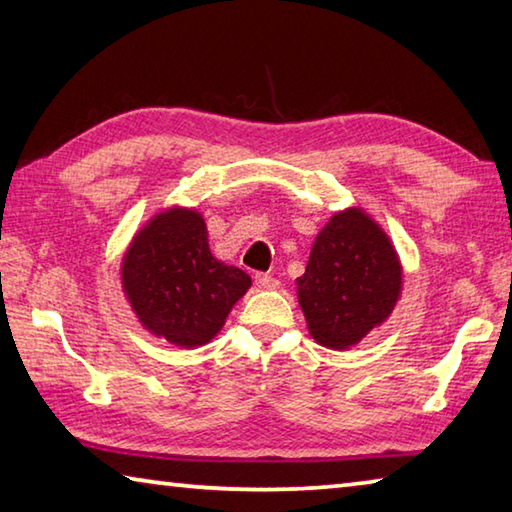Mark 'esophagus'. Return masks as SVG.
Returning a JSON list of instances; mask_svg holds the SVG:
<instances>
[{
	"mask_svg": "<svg viewBox=\"0 0 512 512\" xmlns=\"http://www.w3.org/2000/svg\"><path fill=\"white\" fill-rule=\"evenodd\" d=\"M255 284H257L259 288H275L280 282H277V277L268 275V273H257V275H255Z\"/></svg>",
	"mask_w": 512,
	"mask_h": 512,
	"instance_id": "esophagus-1",
	"label": "esophagus"
}]
</instances>
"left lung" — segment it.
Returning a JSON list of instances; mask_svg holds the SVG:
<instances>
[{
	"instance_id": "obj_1",
	"label": "left lung",
	"mask_w": 512,
	"mask_h": 512,
	"mask_svg": "<svg viewBox=\"0 0 512 512\" xmlns=\"http://www.w3.org/2000/svg\"><path fill=\"white\" fill-rule=\"evenodd\" d=\"M401 293V264L392 244L360 210L331 217L297 277V297L311 336L345 349L392 313Z\"/></svg>"
}]
</instances>
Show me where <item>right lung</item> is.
Instances as JSON below:
<instances>
[{
  "label": "right lung",
  "mask_w": 512,
  "mask_h": 512,
  "mask_svg": "<svg viewBox=\"0 0 512 512\" xmlns=\"http://www.w3.org/2000/svg\"><path fill=\"white\" fill-rule=\"evenodd\" d=\"M123 284L147 329L174 345L194 347L224 327L250 277L212 257L201 215L170 210L127 250Z\"/></svg>",
  "instance_id": "right-lung-1"
}]
</instances>
